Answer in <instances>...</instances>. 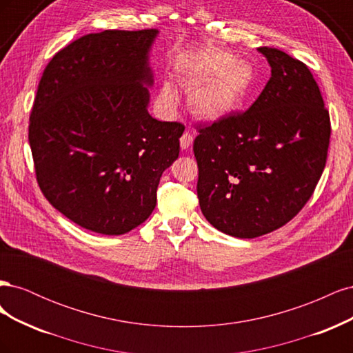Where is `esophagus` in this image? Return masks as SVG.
Listing matches in <instances>:
<instances>
[{"label":"esophagus","instance_id":"esophagus-1","mask_svg":"<svg viewBox=\"0 0 353 353\" xmlns=\"http://www.w3.org/2000/svg\"><path fill=\"white\" fill-rule=\"evenodd\" d=\"M179 143H181V148H184V150H187V148H190V145L193 144V134L185 131L183 134V137L179 138Z\"/></svg>","mask_w":353,"mask_h":353}]
</instances>
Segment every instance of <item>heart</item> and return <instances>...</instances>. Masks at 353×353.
<instances>
[{
	"label": "heart",
	"mask_w": 353,
	"mask_h": 353,
	"mask_svg": "<svg viewBox=\"0 0 353 353\" xmlns=\"http://www.w3.org/2000/svg\"><path fill=\"white\" fill-rule=\"evenodd\" d=\"M179 82L190 92V108L203 119H221L244 104L256 85L252 63L234 59L228 51L210 50L200 56L179 63ZM159 103L165 109H174L176 90L165 81L159 92Z\"/></svg>",
	"instance_id": "1"
}]
</instances>
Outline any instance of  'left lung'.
Segmentation results:
<instances>
[{"label": "left lung", "mask_w": 353, "mask_h": 353, "mask_svg": "<svg viewBox=\"0 0 353 353\" xmlns=\"http://www.w3.org/2000/svg\"><path fill=\"white\" fill-rule=\"evenodd\" d=\"M271 78L243 113L197 126V197L216 230L254 239L292 221L327 162L331 123L305 63L261 47Z\"/></svg>", "instance_id": "obj_1"}]
</instances>
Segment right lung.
Segmentation results:
<instances>
[{"label":"right lung","instance_id":"right-lung-1","mask_svg":"<svg viewBox=\"0 0 353 353\" xmlns=\"http://www.w3.org/2000/svg\"><path fill=\"white\" fill-rule=\"evenodd\" d=\"M156 29L103 30L56 52L29 117L42 194L68 219L104 236L143 223L185 126L147 112Z\"/></svg>","mask_w":353,"mask_h":353}]
</instances>
